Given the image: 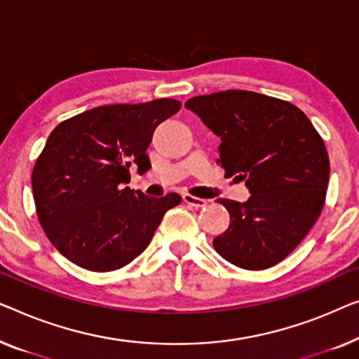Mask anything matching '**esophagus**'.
I'll list each match as a JSON object with an SVG mask.
<instances>
[{"label": "esophagus", "mask_w": 359, "mask_h": 359, "mask_svg": "<svg viewBox=\"0 0 359 359\" xmlns=\"http://www.w3.org/2000/svg\"><path fill=\"white\" fill-rule=\"evenodd\" d=\"M183 201H184L188 205L196 207V209H199V207H205V205H207V201H205V199H201V197H196V196H192V194H184V196H183Z\"/></svg>", "instance_id": "34e87169"}]
</instances>
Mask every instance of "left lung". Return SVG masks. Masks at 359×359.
<instances>
[{
  "label": "left lung",
  "mask_w": 359,
  "mask_h": 359,
  "mask_svg": "<svg viewBox=\"0 0 359 359\" xmlns=\"http://www.w3.org/2000/svg\"><path fill=\"white\" fill-rule=\"evenodd\" d=\"M222 139L218 163L246 181V202L218 199L231 223L215 251L248 270L283 261L318 220L329 184V154L293 103L249 90H223L186 102Z\"/></svg>",
  "instance_id": "obj_1"
}]
</instances>
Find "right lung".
Masks as SVG:
<instances>
[{"label": "right lung", "mask_w": 359, "mask_h": 359, "mask_svg": "<svg viewBox=\"0 0 359 359\" xmlns=\"http://www.w3.org/2000/svg\"><path fill=\"white\" fill-rule=\"evenodd\" d=\"M181 108L175 98L92 108L61 121L32 171L35 210L50 243L92 272H111L149 246L163 215L181 202L128 188L129 167L150 168L155 128Z\"/></svg>", "instance_id": "1"}]
</instances>
